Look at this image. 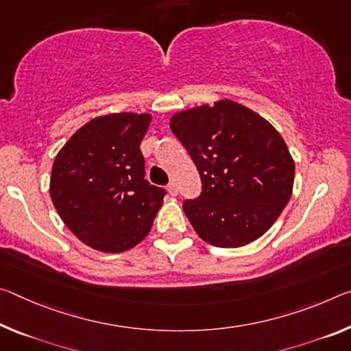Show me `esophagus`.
<instances>
[{"instance_id": "esophagus-1", "label": "esophagus", "mask_w": 351, "mask_h": 351, "mask_svg": "<svg viewBox=\"0 0 351 351\" xmlns=\"http://www.w3.org/2000/svg\"><path fill=\"white\" fill-rule=\"evenodd\" d=\"M167 191H169V193L171 197H176L178 195V186H176V182H169V186H167Z\"/></svg>"}]
</instances>
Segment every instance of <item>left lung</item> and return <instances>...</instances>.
I'll list each match as a JSON object with an SVG mask.
<instances>
[{"instance_id":"1","label":"left lung","mask_w":351,"mask_h":351,"mask_svg":"<svg viewBox=\"0 0 351 351\" xmlns=\"http://www.w3.org/2000/svg\"><path fill=\"white\" fill-rule=\"evenodd\" d=\"M170 128L202 178V193L182 203L197 234L221 248L263 236L291 199L295 175L280 132L231 99L178 112Z\"/></svg>"}]
</instances>
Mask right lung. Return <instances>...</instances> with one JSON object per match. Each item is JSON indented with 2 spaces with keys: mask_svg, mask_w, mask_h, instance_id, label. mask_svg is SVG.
I'll return each instance as SVG.
<instances>
[{
  "mask_svg": "<svg viewBox=\"0 0 351 351\" xmlns=\"http://www.w3.org/2000/svg\"><path fill=\"white\" fill-rule=\"evenodd\" d=\"M152 115L109 114L80 128L56 156L49 193L66 228L104 253L137 245L165 191L145 180L141 142Z\"/></svg>",
  "mask_w": 351,
  "mask_h": 351,
  "instance_id": "add662e5",
  "label": "right lung"
}]
</instances>
